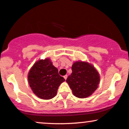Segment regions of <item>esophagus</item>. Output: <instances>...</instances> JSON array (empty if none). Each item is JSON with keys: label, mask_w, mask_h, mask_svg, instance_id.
I'll list each match as a JSON object with an SVG mask.
<instances>
[{"label": "esophagus", "mask_w": 129, "mask_h": 129, "mask_svg": "<svg viewBox=\"0 0 129 129\" xmlns=\"http://www.w3.org/2000/svg\"><path fill=\"white\" fill-rule=\"evenodd\" d=\"M64 78L65 80L67 79V78H68V75H65V76H64Z\"/></svg>", "instance_id": "obj_1"}]
</instances>
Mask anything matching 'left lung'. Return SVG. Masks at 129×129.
<instances>
[{"label": "left lung", "mask_w": 129, "mask_h": 129, "mask_svg": "<svg viewBox=\"0 0 129 129\" xmlns=\"http://www.w3.org/2000/svg\"><path fill=\"white\" fill-rule=\"evenodd\" d=\"M100 75L92 64L87 62L76 61L72 66V73L66 79L73 95L84 98L90 96L98 88Z\"/></svg>", "instance_id": "obj_1"}]
</instances>
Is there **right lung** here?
I'll list each match as a JSON object with an SVG mask.
<instances>
[{
  "label": "right lung",
  "instance_id": "obj_1",
  "mask_svg": "<svg viewBox=\"0 0 129 129\" xmlns=\"http://www.w3.org/2000/svg\"><path fill=\"white\" fill-rule=\"evenodd\" d=\"M27 79L33 93L43 100L56 96L59 85L65 81L49 58L36 62L29 72Z\"/></svg>",
  "mask_w": 129,
  "mask_h": 129
}]
</instances>
